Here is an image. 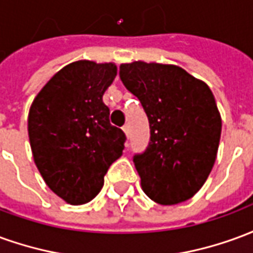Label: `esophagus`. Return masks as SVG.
<instances>
[{"label": "esophagus", "mask_w": 253, "mask_h": 253, "mask_svg": "<svg viewBox=\"0 0 253 253\" xmlns=\"http://www.w3.org/2000/svg\"><path fill=\"white\" fill-rule=\"evenodd\" d=\"M123 131H125L126 135H128V134H130V126H128V125H125V126H123Z\"/></svg>", "instance_id": "34e87169"}]
</instances>
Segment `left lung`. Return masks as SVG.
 I'll use <instances>...</instances> for the list:
<instances>
[{"label":"left lung","mask_w":253,"mask_h":253,"mask_svg":"<svg viewBox=\"0 0 253 253\" xmlns=\"http://www.w3.org/2000/svg\"><path fill=\"white\" fill-rule=\"evenodd\" d=\"M119 76L150 126L148 149L134 156L143 192L164 206L190 199L217 159L222 121L211 89L176 65L134 61Z\"/></svg>","instance_id":"8db88e82"}]
</instances>
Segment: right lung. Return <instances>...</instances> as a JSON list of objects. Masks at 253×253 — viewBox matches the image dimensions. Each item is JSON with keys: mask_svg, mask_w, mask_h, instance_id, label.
I'll list each match as a JSON object with an SVG mask.
<instances>
[{"mask_svg": "<svg viewBox=\"0 0 253 253\" xmlns=\"http://www.w3.org/2000/svg\"><path fill=\"white\" fill-rule=\"evenodd\" d=\"M112 62L76 61L54 74L32 101L28 137L48 188L70 205L88 203L123 153L126 135L110 123L103 94L116 77Z\"/></svg>", "mask_w": 253, "mask_h": 253, "instance_id": "add662e5", "label": "right lung"}]
</instances>
